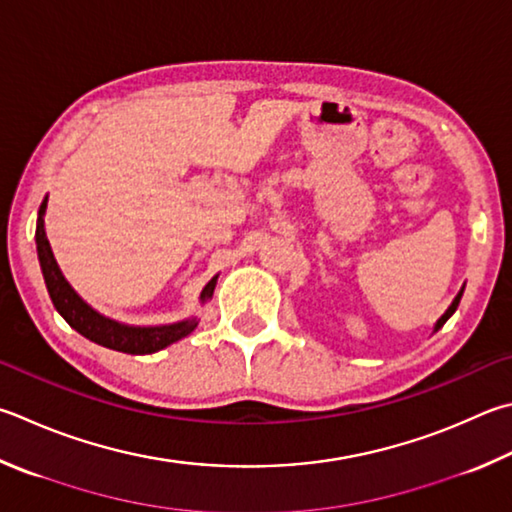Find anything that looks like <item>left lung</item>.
I'll return each mask as SVG.
<instances>
[{
	"instance_id": "1",
	"label": "left lung",
	"mask_w": 512,
	"mask_h": 512,
	"mask_svg": "<svg viewBox=\"0 0 512 512\" xmlns=\"http://www.w3.org/2000/svg\"><path fill=\"white\" fill-rule=\"evenodd\" d=\"M463 288H466V286H461V291L457 293V297H454V300H452V304L448 306V309H445V313L441 315V318H439V320H436V324H434V331H432V333H436V331H439V329L443 327V324L450 320V315H452L454 311H457V306H459V302H461V295H463Z\"/></svg>"
}]
</instances>
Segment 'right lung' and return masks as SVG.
<instances>
[{
    "label": "right lung",
    "mask_w": 512,
    "mask_h": 512,
    "mask_svg": "<svg viewBox=\"0 0 512 512\" xmlns=\"http://www.w3.org/2000/svg\"><path fill=\"white\" fill-rule=\"evenodd\" d=\"M46 203H49V197H44L40 210H37V224H35L37 259H40L46 291H49L55 311L67 320L71 329H76L80 336L96 342L100 347L132 353V356H147V353H156L174 345L176 340L190 336V333L199 327L197 315L179 322H172V324H154V327L125 324L114 318H107V315H102L100 311L94 309V306L82 300V297L73 291V286L67 282V277L62 275L58 262H55L49 239H46V228H44ZM217 280L219 275L212 277V280L203 286V291L199 295L201 304L212 300Z\"/></svg>",
    "instance_id": "right-lung-1"
}]
</instances>
